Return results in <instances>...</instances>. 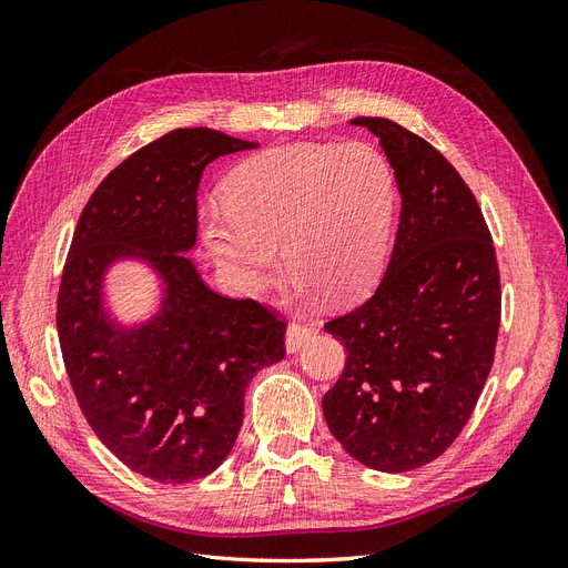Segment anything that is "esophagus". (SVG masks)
<instances>
[{"mask_svg": "<svg viewBox=\"0 0 568 568\" xmlns=\"http://www.w3.org/2000/svg\"><path fill=\"white\" fill-rule=\"evenodd\" d=\"M315 326L313 324H305V322H291L288 329H286V351L288 353H296L301 346H305L307 341L315 336Z\"/></svg>", "mask_w": 568, "mask_h": 568, "instance_id": "obj_1", "label": "esophagus"}]
</instances>
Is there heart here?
<instances>
[{"label": "heart", "mask_w": 568, "mask_h": 568, "mask_svg": "<svg viewBox=\"0 0 568 568\" xmlns=\"http://www.w3.org/2000/svg\"><path fill=\"white\" fill-rule=\"evenodd\" d=\"M395 173L365 142H298L239 165L225 201L201 211L205 248L242 294L286 270L329 303H346L379 280L390 251Z\"/></svg>", "instance_id": "heart-1"}]
</instances>
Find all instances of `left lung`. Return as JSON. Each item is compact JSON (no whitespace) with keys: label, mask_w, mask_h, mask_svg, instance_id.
I'll use <instances>...</instances> for the list:
<instances>
[{"label":"left lung","mask_w":568,"mask_h":568,"mask_svg":"<svg viewBox=\"0 0 568 568\" xmlns=\"http://www.w3.org/2000/svg\"><path fill=\"white\" fill-rule=\"evenodd\" d=\"M351 123L379 136L403 205L382 284L324 324L348 357L322 407L351 457L400 474L440 457L471 417L500 329V267L476 196L438 149L388 118Z\"/></svg>","instance_id":"obj_1"}]
</instances>
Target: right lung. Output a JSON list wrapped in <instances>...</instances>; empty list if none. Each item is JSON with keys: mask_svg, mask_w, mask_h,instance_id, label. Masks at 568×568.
Here are the masks:
<instances>
[{"mask_svg": "<svg viewBox=\"0 0 568 568\" xmlns=\"http://www.w3.org/2000/svg\"><path fill=\"white\" fill-rule=\"evenodd\" d=\"M209 128H178L104 178L68 251L57 329L75 400L97 438L159 484L215 471L234 448L253 376L286 355V320L253 298L205 286L189 257L196 189L227 153L255 149ZM142 256L162 274V313L125 333L100 307V280L118 256Z\"/></svg>", "mask_w": 568, "mask_h": 568, "instance_id": "add662e5", "label": "right lung"}]
</instances>
